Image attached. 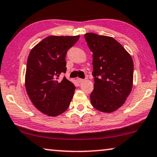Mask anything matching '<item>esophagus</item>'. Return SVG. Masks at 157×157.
<instances>
[{"label": "esophagus", "instance_id": "esophagus-1", "mask_svg": "<svg viewBox=\"0 0 157 157\" xmlns=\"http://www.w3.org/2000/svg\"><path fill=\"white\" fill-rule=\"evenodd\" d=\"M77 80H78V82L79 83H82V82H83L84 81H85V79H80V78H78V79H77Z\"/></svg>", "mask_w": 157, "mask_h": 157}]
</instances>
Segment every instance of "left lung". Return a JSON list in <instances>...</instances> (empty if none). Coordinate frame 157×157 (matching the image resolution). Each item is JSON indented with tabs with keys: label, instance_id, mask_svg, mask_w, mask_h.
<instances>
[{
	"label": "left lung",
	"instance_id": "8db88e82",
	"mask_svg": "<svg viewBox=\"0 0 157 157\" xmlns=\"http://www.w3.org/2000/svg\"><path fill=\"white\" fill-rule=\"evenodd\" d=\"M92 55L93 107L105 113L116 111L124 104L133 85L134 63L130 54L113 37L92 33L85 35Z\"/></svg>",
	"mask_w": 157,
	"mask_h": 157
}]
</instances>
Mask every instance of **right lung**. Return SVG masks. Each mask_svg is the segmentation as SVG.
<instances>
[{
	"label": "right lung",
	"instance_id": "1",
	"mask_svg": "<svg viewBox=\"0 0 157 157\" xmlns=\"http://www.w3.org/2000/svg\"><path fill=\"white\" fill-rule=\"evenodd\" d=\"M79 37L50 35L30 52L25 77L26 91L35 107L49 117L65 112L74 95V84L65 77L61 80L57 78L66 72V53Z\"/></svg>",
	"mask_w": 157,
	"mask_h": 157
}]
</instances>
